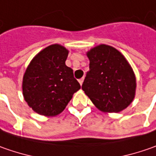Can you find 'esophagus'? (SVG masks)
I'll use <instances>...</instances> for the list:
<instances>
[{
    "label": "esophagus",
    "mask_w": 156,
    "mask_h": 156,
    "mask_svg": "<svg viewBox=\"0 0 156 156\" xmlns=\"http://www.w3.org/2000/svg\"><path fill=\"white\" fill-rule=\"evenodd\" d=\"M83 81H84V78H81L80 80H79V82H80V84L82 85V83H83Z\"/></svg>",
    "instance_id": "1"
}]
</instances>
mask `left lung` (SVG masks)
I'll return each instance as SVG.
<instances>
[{"label":"left lung","instance_id":"1","mask_svg":"<svg viewBox=\"0 0 156 156\" xmlns=\"http://www.w3.org/2000/svg\"><path fill=\"white\" fill-rule=\"evenodd\" d=\"M89 71L81 86L102 112L118 113L135 98L136 80L126 58L111 46L94 47L87 53Z\"/></svg>","mask_w":156,"mask_h":156}]
</instances>
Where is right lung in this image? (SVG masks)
<instances>
[{"instance_id":"obj_1","label":"right lung","mask_w":156,"mask_h":156,"mask_svg":"<svg viewBox=\"0 0 156 156\" xmlns=\"http://www.w3.org/2000/svg\"><path fill=\"white\" fill-rule=\"evenodd\" d=\"M69 50L54 44L38 53L23 75L24 99L34 112L55 116L62 113L73 94L81 88L73 69L66 66Z\"/></svg>"}]
</instances>
